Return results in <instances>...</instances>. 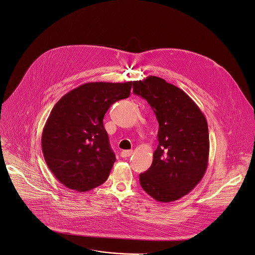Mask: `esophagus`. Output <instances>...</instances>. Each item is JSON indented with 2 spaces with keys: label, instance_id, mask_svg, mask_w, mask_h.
<instances>
[{
  "label": "esophagus",
  "instance_id": "esophagus-1",
  "mask_svg": "<svg viewBox=\"0 0 255 255\" xmlns=\"http://www.w3.org/2000/svg\"><path fill=\"white\" fill-rule=\"evenodd\" d=\"M132 153H133V151L127 150V151H122V152L120 153V155H121L122 157H128V156H130Z\"/></svg>",
  "mask_w": 255,
  "mask_h": 255
}]
</instances>
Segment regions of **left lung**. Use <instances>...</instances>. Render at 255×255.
I'll use <instances>...</instances> for the list:
<instances>
[{
    "instance_id": "obj_1",
    "label": "left lung",
    "mask_w": 255,
    "mask_h": 255,
    "mask_svg": "<svg viewBox=\"0 0 255 255\" xmlns=\"http://www.w3.org/2000/svg\"><path fill=\"white\" fill-rule=\"evenodd\" d=\"M133 92L149 102L158 122V146L151 167L140 174V184L158 202L178 200L206 172L210 148L207 120L188 95L158 77L134 82Z\"/></svg>"
}]
</instances>
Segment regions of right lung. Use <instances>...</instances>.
I'll return each instance as SVG.
<instances>
[{
    "label": "right lung",
    "mask_w": 255,
    "mask_h": 255,
    "mask_svg": "<svg viewBox=\"0 0 255 255\" xmlns=\"http://www.w3.org/2000/svg\"><path fill=\"white\" fill-rule=\"evenodd\" d=\"M133 82L87 83L54 105L41 136L44 159L66 187L85 192L102 184L115 161L103 117L130 96Z\"/></svg>",
    "instance_id": "1"
}]
</instances>
